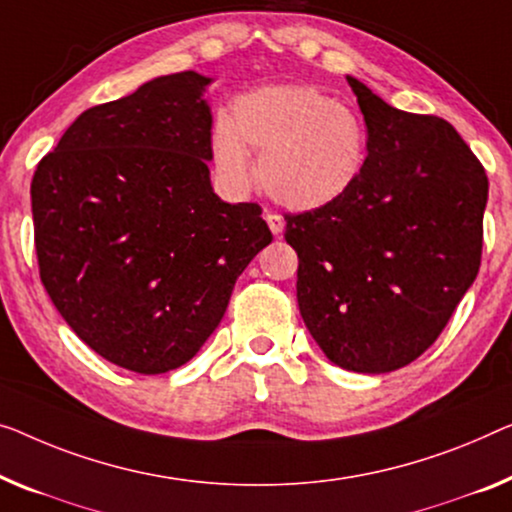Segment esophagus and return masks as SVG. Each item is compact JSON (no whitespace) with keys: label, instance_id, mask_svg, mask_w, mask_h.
Segmentation results:
<instances>
[{"label":"esophagus","instance_id":"1","mask_svg":"<svg viewBox=\"0 0 512 512\" xmlns=\"http://www.w3.org/2000/svg\"><path fill=\"white\" fill-rule=\"evenodd\" d=\"M266 223H269L273 234H280L285 230V218H282L280 213H266Z\"/></svg>","mask_w":512,"mask_h":512}]
</instances>
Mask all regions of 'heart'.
<instances>
[{"label":"heart","mask_w":512,"mask_h":512,"mask_svg":"<svg viewBox=\"0 0 512 512\" xmlns=\"http://www.w3.org/2000/svg\"><path fill=\"white\" fill-rule=\"evenodd\" d=\"M363 121L317 87L273 85L241 94L230 121L211 128V160L232 190L259 179L266 193L292 211H317L345 197L365 165Z\"/></svg>","instance_id":"b5f03b06"}]
</instances>
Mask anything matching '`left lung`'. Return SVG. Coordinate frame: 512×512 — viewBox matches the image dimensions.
Listing matches in <instances>:
<instances>
[{
	"label": "left lung",
	"mask_w": 512,
	"mask_h": 512,
	"mask_svg": "<svg viewBox=\"0 0 512 512\" xmlns=\"http://www.w3.org/2000/svg\"><path fill=\"white\" fill-rule=\"evenodd\" d=\"M368 126L352 190L287 213L296 299L331 363L381 375L416 361L474 285L487 174L448 121L402 112L347 75Z\"/></svg>",
	"instance_id": "left-lung-1"
}]
</instances>
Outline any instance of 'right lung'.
<instances>
[{
	"mask_svg": "<svg viewBox=\"0 0 512 512\" xmlns=\"http://www.w3.org/2000/svg\"><path fill=\"white\" fill-rule=\"evenodd\" d=\"M211 78L160 75L80 114L32 179L38 273L75 335L119 368L188 363L273 239L209 179Z\"/></svg>",
	"mask_w": 512,
	"mask_h": 512,
	"instance_id": "obj_1",
	"label": "right lung"
}]
</instances>
